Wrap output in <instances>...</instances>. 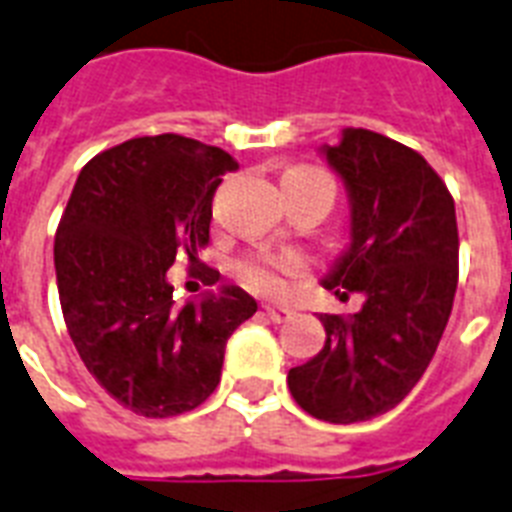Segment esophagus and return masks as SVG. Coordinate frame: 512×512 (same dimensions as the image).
I'll return each mask as SVG.
<instances>
[{
    "instance_id": "esophagus-1",
    "label": "esophagus",
    "mask_w": 512,
    "mask_h": 512,
    "mask_svg": "<svg viewBox=\"0 0 512 512\" xmlns=\"http://www.w3.org/2000/svg\"><path fill=\"white\" fill-rule=\"evenodd\" d=\"M263 311H265V316H268L271 321H276V324L292 319V311H289V308H281V305H265Z\"/></svg>"
}]
</instances>
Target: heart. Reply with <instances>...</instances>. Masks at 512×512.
Masks as SVG:
<instances>
[{
    "instance_id": "obj_1",
    "label": "heart",
    "mask_w": 512,
    "mask_h": 512,
    "mask_svg": "<svg viewBox=\"0 0 512 512\" xmlns=\"http://www.w3.org/2000/svg\"><path fill=\"white\" fill-rule=\"evenodd\" d=\"M300 172H316V170H300ZM321 175V172H316ZM305 268V260L297 252H260L257 257H249L247 263L241 265V279L247 281L249 287L263 292V295H279L284 289V276H295Z\"/></svg>"
}]
</instances>
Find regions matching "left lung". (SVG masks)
<instances>
[{
    "label": "left lung",
    "mask_w": 512,
    "mask_h": 512,
    "mask_svg": "<svg viewBox=\"0 0 512 512\" xmlns=\"http://www.w3.org/2000/svg\"><path fill=\"white\" fill-rule=\"evenodd\" d=\"M319 154L350 209L348 244L321 284L364 305L353 319L321 313L327 342L287 382L316 420L348 425L390 412L425 374L452 313L460 239L452 196L417 151L345 127Z\"/></svg>",
    "instance_id": "8db88e82"
}]
</instances>
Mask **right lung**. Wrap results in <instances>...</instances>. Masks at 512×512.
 <instances>
[{
	"mask_svg": "<svg viewBox=\"0 0 512 512\" xmlns=\"http://www.w3.org/2000/svg\"><path fill=\"white\" fill-rule=\"evenodd\" d=\"M228 151L183 135L127 140L92 159L55 233V276L68 335L90 374L143 417L204 404L220 382L225 342L257 311L223 284L177 305L167 271L209 241L212 196ZM220 279L207 271V284Z\"/></svg>",
	"mask_w": 512,
	"mask_h": 512,
	"instance_id": "add662e5",
	"label": "right lung"
}]
</instances>
